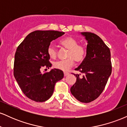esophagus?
Segmentation results:
<instances>
[{
  "label": "esophagus",
  "mask_w": 127,
  "mask_h": 127,
  "mask_svg": "<svg viewBox=\"0 0 127 127\" xmlns=\"http://www.w3.org/2000/svg\"><path fill=\"white\" fill-rule=\"evenodd\" d=\"M68 75H69V73L67 72H64V76H68Z\"/></svg>",
  "instance_id": "obj_1"
}]
</instances>
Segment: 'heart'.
I'll return each instance as SVG.
<instances>
[{
    "label": "heart",
    "mask_w": 127,
    "mask_h": 127,
    "mask_svg": "<svg viewBox=\"0 0 127 127\" xmlns=\"http://www.w3.org/2000/svg\"><path fill=\"white\" fill-rule=\"evenodd\" d=\"M65 48L68 49L66 58L64 60L56 61L53 63L55 68L63 71H67L73 66L74 60L77 63H81L85 59L87 54V49L83 45L79 44V41L75 37L68 36L60 41ZM47 53L51 58H55L57 51L54 45H50L48 47Z\"/></svg>",
    "instance_id": "obj_1"
}]
</instances>
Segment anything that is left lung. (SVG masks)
Here are the masks:
<instances>
[{"label":"left lung","instance_id":"1","mask_svg":"<svg viewBox=\"0 0 127 127\" xmlns=\"http://www.w3.org/2000/svg\"><path fill=\"white\" fill-rule=\"evenodd\" d=\"M87 40V55L75 70L83 74L75 75L76 81L71 87L72 95L78 101L90 103L98 98L104 90L112 73L110 49L94 33L82 32Z\"/></svg>","mask_w":127,"mask_h":127}]
</instances>
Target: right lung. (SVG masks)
Here are the masks:
<instances>
[{"label": "right lung", "mask_w": 127, "mask_h": 127, "mask_svg": "<svg viewBox=\"0 0 127 127\" xmlns=\"http://www.w3.org/2000/svg\"><path fill=\"white\" fill-rule=\"evenodd\" d=\"M64 34L54 30H36L26 36L15 54L14 75L24 95L36 102H43L51 97L55 83L64 77L61 70L54 68L42 73V67L49 68L51 63L47 53L51 42Z\"/></svg>", "instance_id": "obj_1"}]
</instances>
